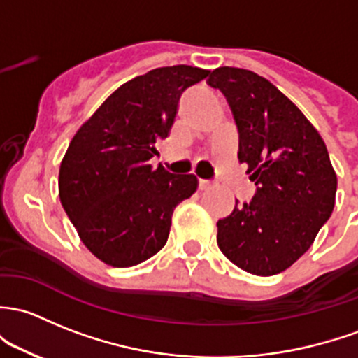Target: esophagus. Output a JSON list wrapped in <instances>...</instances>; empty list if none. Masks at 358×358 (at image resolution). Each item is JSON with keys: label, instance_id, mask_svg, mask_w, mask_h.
<instances>
[{"label": "esophagus", "instance_id": "34e87169", "mask_svg": "<svg viewBox=\"0 0 358 358\" xmlns=\"http://www.w3.org/2000/svg\"><path fill=\"white\" fill-rule=\"evenodd\" d=\"M210 187H213V182H210V180H199V189L201 190H208Z\"/></svg>", "mask_w": 358, "mask_h": 358}]
</instances>
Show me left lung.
<instances>
[{
	"instance_id": "obj_1",
	"label": "left lung",
	"mask_w": 358,
	"mask_h": 358,
	"mask_svg": "<svg viewBox=\"0 0 358 358\" xmlns=\"http://www.w3.org/2000/svg\"><path fill=\"white\" fill-rule=\"evenodd\" d=\"M208 84L227 97L238 129V161L255 183L250 202L217 221V247L257 276L288 269L329 220L336 173L303 113L261 75L220 66Z\"/></svg>"
}]
</instances>
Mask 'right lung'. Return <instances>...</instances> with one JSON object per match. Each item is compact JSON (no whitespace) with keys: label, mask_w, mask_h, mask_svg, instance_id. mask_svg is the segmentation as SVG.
<instances>
[{"label":"right lung","mask_w":358,"mask_h":358,"mask_svg":"<svg viewBox=\"0 0 358 358\" xmlns=\"http://www.w3.org/2000/svg\"><path fill=\"white\" fill-rule=\"evenodd\" d=\"M209 70L163 66L131 78L71 138L59 166V201L84 245L104 264L130 268L166 243L173 210L197 190L195 175L152 168L180 96Z\"/></svg>","instance_id":"right-lung-1"}]
</instances>
